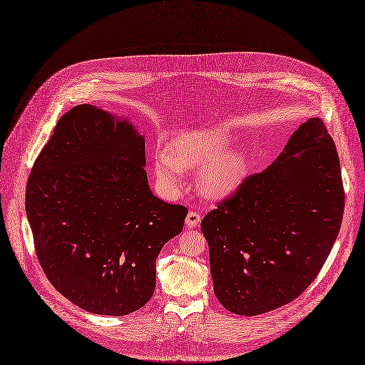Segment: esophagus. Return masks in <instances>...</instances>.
<instances>
[{
	"mask_svg": "<svg viewBox=\"0 0 365 365\" xmlns=\"http://www.w3.org/2000/svg\"><path fill=\"white\" fill-rule=\"evenodd\" d=\"M200 222H201L200 213H197V212H189L187 216H186L185 224H186V227H187L189 230H192V228H197V227L200 225Z\"/></svg>",
	"mask_w": 365,
	"mask_h": 365,
	"instance_id": "34e87169",
	"label": "esophagus"
}]
</instances>
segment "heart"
Masks as SVG:
<instances>
[{
    "mask_svg": "<svg viewBox=\"0 0 365 365\" xmlns=\"http://www.w3.org/2000/svg\"><path fill=\"white\" fill-rule=\"evenodd\" d=\"M231 134L222 128L195 130L174 137L167 150L155 155L156 182L167 191H176L183 179V170L200 168L197 186L212 200L232 195L249 171V155L242 148L228 149Z\"/></svg>",
    "mask_w": 365,
    "mask_h": 365,
    "instance_id": "b5f03b06",
    "label": "heart"
}]
</instances>
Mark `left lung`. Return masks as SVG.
I'll return each instance as SVG.
<instances>
[{"mask_svg": "<svg viewBox=\"0 0 365 365\" xmlns=\"http://www.w3.org/2000/svg\"><path fill=\"white\" fill-rule=\"evenodd\" d=\"M343 209L334 141L310 118L270 167L246 178L201 222L219 303L257 316L294 301L321 272Z\"/></svg>", "mask_w": 365, "mask_h": 365, "instance_id": "8db88e82", "label": "left lung"}]
</instances>
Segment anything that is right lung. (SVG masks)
<instances>
[{"mask_svg": "<svg viewBox=\"0 0 365 365\" xmlns=\"http://www.w3.org/2000/svg\"><path fill=\"white\" fill-rule=\"evenodd\" d=\"M145 137L91 104L62 116L26 183L25 209L44 274L71 303L95 314L143 307L156 258L180 234L186 207L150 191Z\"/></svg>", "mask_w": 365, "mask_h": 365, "instance_id": "obj_1", "label": "right lung"}]
</instances>
